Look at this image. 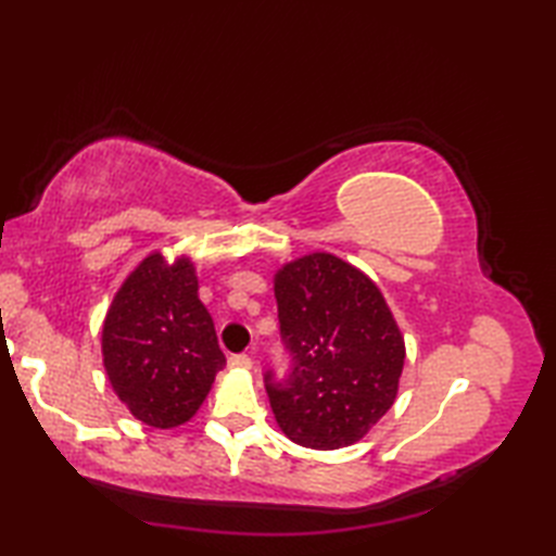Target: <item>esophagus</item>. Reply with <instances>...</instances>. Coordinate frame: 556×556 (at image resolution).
Wrapping results in <instances>:
<instances>
[{
    "mask_svg": "<svg viewBox=\"0 0 556 556\" xmlns=\"http://www.w3.org/2000/svg\"><path fill=\"white\" fill-rule=\"evenodd\" d=\"M229 368H236V370H251L253 368V358L245 356V353H239V356H231L229 358Z\"/></svg>",
    "mask_w": 556,
    "mask_h": 556,
    "instance_id": "34e87169",
    "label": "esophagus"
}]
</instances>
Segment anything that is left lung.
Here are the masks:
<instances>
[{
    "label": "left lung",
    "mask_w": 556,
    "mask_h": 556,
    "mask_svg": "<svg viewBox=\"0 0 556 556\" xmlns=\"http://www.w3.org/2000/svg\"><path fill=\"white\" fill-rule=\"evenodd\" d=\"M281 341L291 372H265L269 406L291 442L341 448L363 440L392 408L406 346L375 281L329 253L275 275Z\"/></svg>",
    "instance_id": "8db88e82"
}]
</instances>
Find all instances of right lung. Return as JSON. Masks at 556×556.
<instances>
[{
    "instance_id": "1",
    "label": "right lung",
    "mask_w": 556,
    "mask_h": 556,
    "mask_svg": "<svg viewBox=\"0 0 556 556\" xmlns=\"http://www.w3.org/2000/svg\"><path fill=\"white\" fill-rule=\"evenodd\" d=\"M102 361L140 422L169 430L195 416L227 358L198 299L191 260L169 265L150 253L126 277L104 317Z\"/></svg>"
}]
</instances>
